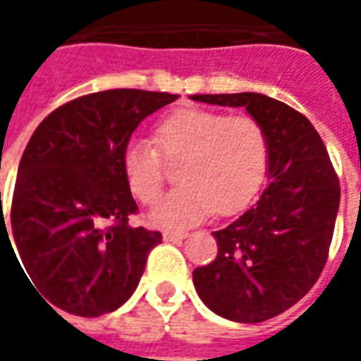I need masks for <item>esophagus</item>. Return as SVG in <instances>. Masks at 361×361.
I'll list each match as a JSON object with an SVG mask.
<instances>
[{
    "label": "esophagus",
    "mask_w": 361,
    "mask_h": 361,
    "mask_svg": "<svg viewBox=\"0 0 361 361\" xmlns=\"http://www.w3.org/2000/svg\"><path fill=\"white\" fill-rule=\"evenodd\" d=\"M188 232H178V230H166L162 238H164V242H178V240H183V238H188Z\"/></svg>",
    "instance_id": "esophagus-1"
}]
</instances>
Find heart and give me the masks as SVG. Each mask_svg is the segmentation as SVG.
I'll use <instances>...</instances> for the list:
<instances>
[{
  "mask_svg": "<svg viewBox=\"0 0 361 361\" xmlns=\"http://www.w3.org/2000/svg\"><path fill=\"white\" fill-rule=\"evenodd\" d=\"M269 139L251 116L185 108L154 127V147L131 142L123 154L127 185L139 201L152 203L164 185V163L178 166L181 185L149 211L158 228H185L212 211L234 214L250 203L263 181Z\"/></svg>",
  "mask_w": 361,
  "mask_h": 361,
  "instance_id": "heart-1",
  "label": "heart"
}]
</instances>
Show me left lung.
I'll return each instance as SVG.
<instances>
[{"instance_id": "left-lung-1", "label": "left lung", "mask_w": 361, "mask_h": 361, "mask_svg": "<svg viewBox=\"0 0 361 361\" xmlns=\"http://www.w3.org/2000/svg\"><path fill=\"white\" fill-rule=\"evenodd\" d=\"M245 108L269 139V185L242 216L212 232L216 259L193 271L204 305L235 323H261L290 310L323 271L341 185L321 137L303 114L257 92L193 94Z\"/></svg>"}]
</instances>
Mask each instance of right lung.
Segmentation results:
<instances>
[{"mask_svg": "<svg viewBox=\"0 0 361 361\" xmlns=\"http://www.w3.org/2000/svg\"><path fill=\"white\" fill-rule=\"evenodd\" d=\"M176 98L102 90L59 106L36 127L17 172L11 226H5L0 193V243L1 234L7 245L16 243L17 263L23 261L30 286L50 307L98 317L135 292L162 234L127 222L137 203L123 154L142 119Z\"/></svg>", "mask_w": 361, "mask_h": 361, "instance_id": "right-lung-1", "label": "right lung"}]
</instances>
